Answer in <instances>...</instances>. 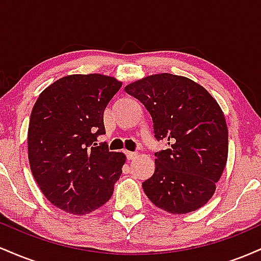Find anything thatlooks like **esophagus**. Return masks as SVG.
Returning a JSON list of instances; mask_svg holds the SVG:
<instances>
[{
	"mask_svg": "<svg viewBox=\"0 0 261 261\" xmlns=\"http://www.w3.org/2000/svg\"><path fill=\"white\" fill-rule=\"evenodd\" d=\"M126 157L127 160H135L137 157V152H126Z\"/></svg>",
	"mask_w": 261,
	"mask_h": 261,
	"instance_id": "34e87169",
	"label": "esophagus"
}]
</instances>
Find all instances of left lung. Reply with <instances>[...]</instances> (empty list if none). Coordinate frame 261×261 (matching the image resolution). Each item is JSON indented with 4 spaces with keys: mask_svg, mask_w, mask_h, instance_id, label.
I'll return each mask as SVG.
<instances>
[{
    "mask_svg": "<svg viewBox=\"0 0 261 261\" xmlns=\"http://www.w3.org/2000/svg\"><path fill=\"white\" fill-rule=\"evenodd\" d=\"M153 120L154 137L170 148L155 152L145 194L169 214L202 207L216 190L228 157V128L215 98L194 81L172 73L147 76L125 87Z\"/></svg>",
    "mask_w": 261,
    "mask_h": 261,
    "instance_id": "left-lung-1",
    "label": "left lung"
}]
</instances>
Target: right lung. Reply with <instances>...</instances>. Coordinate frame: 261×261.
I'll use <instances>...</instances> for the list:
<instances>
[{
	"mask_svg": "<svg viewBox=\"0 0 261 261\" xmlns=\"http://www.w3.org/2000/svg\"><path fill=\"white\" fill-rule=\"evenodd\" d=\"M122 83L99 73L70 74L51 83L33 107L28 158L43 194L62 211L87 215L113 195L126 157L97 143L104 110Z\"/></svg>",
	"mask_w": 261,
	"mask_h": 261,
	"instance_id": "obj_1",
	"label": "right lung"
}]
</instances>
